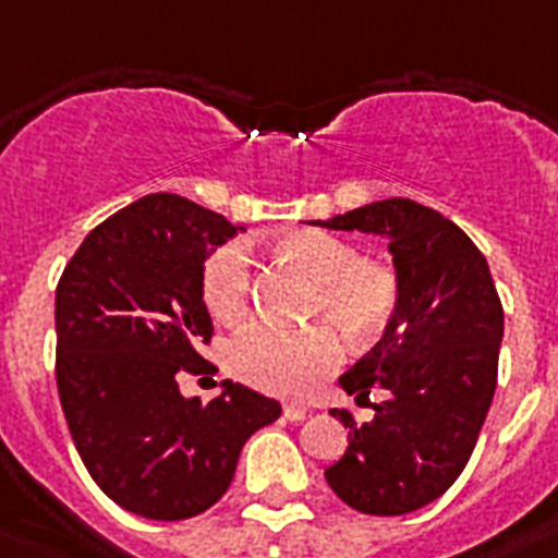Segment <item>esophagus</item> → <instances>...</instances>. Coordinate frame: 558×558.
<instances>
[{"mask_svg":"<svg viewBox=\"0 0 558 558\" xmlns=\"http://www.w3.org/2000/svg\"><path fill=\"white\" fill-rule=\"evenodd\" d=\"M284 418H290V422H302V418L307 416V408L305 404H296V402H290L284 404Z\"/></svg>","mask_w":558,"mask_h":558,"instance_id":"obj_1","label":"esophagus"}]
</instances>
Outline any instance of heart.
I'll use <instances>...</instances> for the list:
<instances>
[{
    "instance_id": "1",
    "label": "heart",
    "mask_w": 558,
    "mask_h": 558,
    "mask_svg": "<svg viewBox=\"0 0 558 558\" xmlns=\"http://www.w3.org/2000/svg\"><path fill=\"white\" fill-rule=\"evenodd\" d=\"M276 253L316 282L313 316H328L351 339H371L393 316L396 274L381 262L362 259L351 242L325 230H296L276 239ZM202 299L219 322H239L251 311L253 270L245 247L228 245L207 259ZM342 356L344 344L330 325L288 330L259 322L230 342L228 365L265 393L305 399L342 365Z\"/></svg>"
}]
</instances>
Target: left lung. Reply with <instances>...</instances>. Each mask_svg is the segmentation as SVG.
I'll use <instances>...</instances> for the list:
<instances>
[{
  "instance_id": "left-lung-1",
  "label": "left lung",
  "mask_w": 558,
  "mask_h": 558,
  "mask_svg": "<svg viewBox=\"0 0 558 558\" xmlns=\"http://www.w3.org/2000/svg\"><path fill=\"white\" fill-rule=\"evenodd\" d=\"M313 225L381 236L393 256V316L339 379L356 402L373 388L385 402L371 404L365 425L330 411L351 434L325 478L359 513L402 517L439 499L476 448L505 336L499 293L471 236L434 207L381 199Z\"/></svg>"
}]
</instances>
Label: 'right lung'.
I'll use <instances>...</instances> for the list:
<instances>
[{"mask_svg":"<svg viewBox=\"0 0 558 558\" xmlns=\"http://www.w3.org/2000/svg\"><path fill=\"white\" fill-rule=\"evenodd\" d=\"M242 225L173 193H150L94 228L57 288V388L94 482L156 522L205 513L233 482L242 445L282 404L225 379L210 402L179 376L205 373L214 322L205 262Z\"/></svg>","mask_w":558,"mask_h":558,"instance_id":"obj_1","label":"right lung"}]
</instances>
